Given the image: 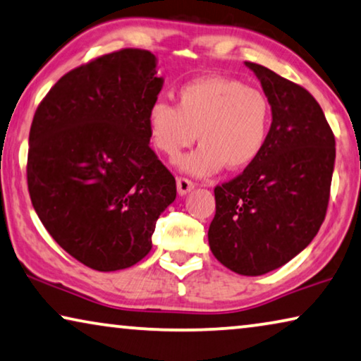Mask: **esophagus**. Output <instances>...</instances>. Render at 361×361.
<instances>
[{"mask_svg": "<svg viewBox=\"0 0 361 361\" xmlns=\"http://www.w3.org/2000/svg\"><path fill=\"white\" fill-rule=\"evenodd\" d=\"M176 188H178L180 195L185 196L186 192H190L192 188H195V183H192L191 180L183 178V176H180V178H176Z\"/></svg>", "mask_w": 361, "mask_h": 361, "instance_id": "obj_1", "label": "esophagus"}]
</instances>
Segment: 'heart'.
<instances>
[{
  "label": "heart",
  "instance_id": "b5f03b06",
  "mask_svg": "<svg viewBox=\"0 0 361 361\" xmlns=\"http://www.w3.org/2000/svg\"><path fill=\"white\" fill-rule=\"evenodd\" d=\"M272 125L271 102L262 90L241 80L204 76L180 85L176 105L155 100L147 110V131L154 147L175 160L195 142L181 169L196 176L251 165L266 147Z\"/></svg>",
  "mask_w": 361,
  "mask_h": 361
}]
</instances>
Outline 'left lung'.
I'll list each match as a JSON object with an SVG mask.
<instances>
[{"label":"left lung","mask_w":361,"mask_h":361,"mask_svg":"<svg viewBox=\"0 0 361 361\" xmlns=\"http://www.w3.org/2000/svg\"><path fill=\"white\" fill-rule=\"evenodd\" d=\"M272 106L266 147L233 180L217 185L209 227L212 255L241 276H262L303 251L324 222L336 137L308 90L246 61Z\"/></svg>","instance_id":"obj_1"}]
</instances>
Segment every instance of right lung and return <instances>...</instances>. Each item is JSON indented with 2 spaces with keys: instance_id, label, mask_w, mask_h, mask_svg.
<instances>
[{
  "instance_id": "1",
  "label": "right lung",
  "mask_w": 361,
  "mask_h": 361,
  "mask_svg": "<svg viewBox=\"0 0 361 361\" xmlns=\"http://www.w3.org/2000/svg\"><path fill=\"white\" fill-rule=\"evenodd\" d=\"M162 84L152 53L121 48L64 74L35 110L32 206L53 240L95 271L141 261L176 197L175 176L149 146L147 110Z\"/></svg>"
}]
</instances>
